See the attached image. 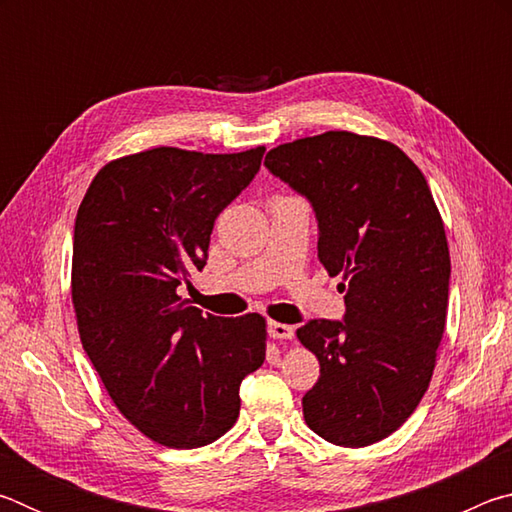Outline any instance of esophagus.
<instances>
[{
    "label": "esophagus",
    "mask_w": 512,
    "mask_h": 512,
    "mask_svg": "<svg viewBox=\"0 0 512 512\" xmlns=\"http://www.w3.org/2000/svg\"><path fill=\"white\" fill-rule=\"evenodd\" d=\"M268 334L277 341H291L293 334H296V329L287 323H275V320H271V323H268Z\"/></svg>",
    "instance_id": "1"
}]
</instances>
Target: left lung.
<instances>
[{"label":"left lung","mask_w":512,"mask_h":512,"mask_svg":"<svg viewBox=\"0 0 512 512\" xmlns=\"http://www.w3.org/2000/svg\"><path fill=\"white\" fill-rule=\"evenodd\" d=\"M264 164L314 205L320 264L343 280L345 323L296 332L320 363L305 422L339 447L379 443L427 393L445 332L452 264L427 178L395 144L350 131L280 144Z\"/></svg>","instance_id":"left-lung-1"}]
</instances>
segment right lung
I'll list each match as a JSON object with an SVG mask.
<instances>
[{
  "instance_id": "1",
  "label": "right lung",
  "mask_w": 512,
  "mask_h": 512,
  "mask_svg": "<svg viewBox=\"0 0 512 512\" xmlns=\"http://www.w3.org/2000/svg\"><path fill=\"white\" fill-rule=\"evenodd\" d=\"M264 146H158L99 169L74 225L72 302L83 350L121 415L153 443L194 449L239 418V386L266 359V318H219L178 289L201 271L216 216Z\"/></svg>"
}]
</instances>
